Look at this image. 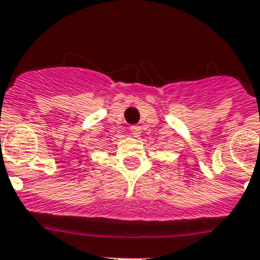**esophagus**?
Returning <instances> with one entry per match:
<instances>
[{"mask_svg":"<svg viewBox=\"0 0 260 260\" xmlns=\"http://www.w3.org/2000/svg\"><path fill=\"white\" fill-rule=\"evenodd\" d=\"M129 131H131V135H132L133 137L141 136V127H140V125H132V127L129 128Z\"/></svg>","mask_w":260,"mask_h":260,"instance_id":"1","label":"esophagus"}]
</instances>
